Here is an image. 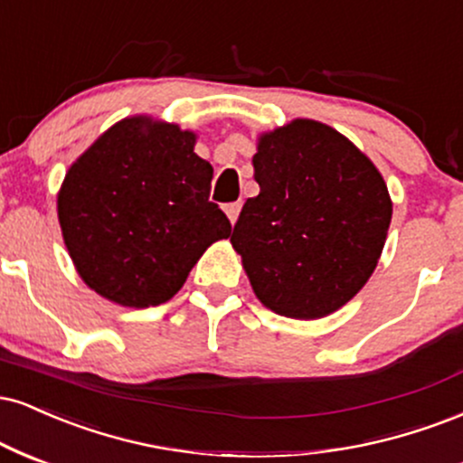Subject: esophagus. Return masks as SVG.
<instances>
[{
    "label": "esophagus",
    "instance_id": "esophagus-1",
    "mask_svg": "<svg viewBox=\"0 0 463 463\" xmlns=\"http://www.w3.org/2000/svg\"><path fill=\"white\" fill-rule=\"evenodd\" d=\"M224 211H226L228 220H231V224H235L237 217H239V211H241V203H231V204H226Z\"/></svg>",
    "mask_w": 463,
    "mask_h": 463
}]
</instances>
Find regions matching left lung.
Segmentation results:
<instances>
[{
    "label": "left lung",
    "mask_w": 463,
    "mask_h": 463,
    "mask_svg": "<svg viewBox=\"0 0 463 463\" xmlns=\"http://www.w3.org/2000/svg\"><path fill=\"white\" fill-rule=\"evenodd\" d=\"M248 198L231 243L259 302L321 319L366 285L392 220L386 181L352 140L319 120L260 133Z\"/></svg>",
    "instance_id": "8db88e82"
}]
</instances>
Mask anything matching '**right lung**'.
<instances>
[{"label": "right lung", "instance_id": "obj_1", "mask_svg": "<svg viewBox=\"0 0 463 463\" xmlns=\"http://www.w3.org/2000/svg\"><path fill=\"white\" fill-rule=\"evenodd\" d=\"M198 136L175 122L122 118L71 164L58 220L77 274L118 306L148 308L181 291L231 222L211 203L209 161Z\"/></svg>", "mask_w": 463, "mask_h": 463}]
</instances>
